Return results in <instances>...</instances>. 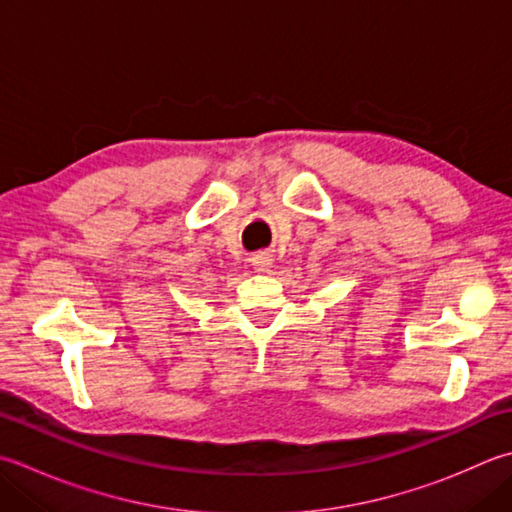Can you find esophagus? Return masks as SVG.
Listing matches in <instances>:
<instances>
[{"instance_id":"1","label":"esophagus","mask_w":512,"mask_h":512,"mask_svg":"<svg viewBox=\"0 0 512 512\" xmlns=\"http://www.w3.org/2000/svg\"><path fill=\"white\" fill-rule=\"evenodd\" d=\"M253 268L257 270V273H266V270H270V266H273V257H270L268 253H257L253 255Z\"/></svg>"}]
</instances>
